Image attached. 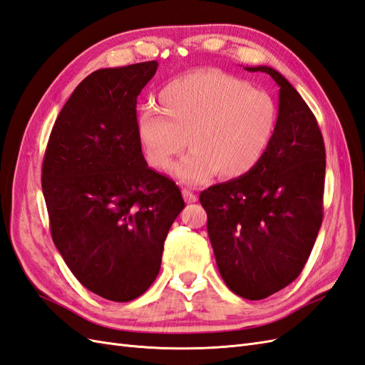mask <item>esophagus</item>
I'll list each match as a JSON object with an SVG mask.
<instances>
[{
	"mask_svg": "<svg viewBox=\"0 0 365 365\" xmlns=\"http://www.w3.org/2000/svg\"><path fill=\"white\" fill-rule=\"evenodd\" d=\"M182 195H183V199H185V202L186 203H194V202H197V195H195L191 190H182Z\"/></svg>",
	"mask_w": 365,
	"mask_h": 365,
	"instance_id": "1",
	"label": "esophagus"
}]
</instances>
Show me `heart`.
I'll use <instances>...</instances> for the list:
<instances>
[{"label": "heart", "mask_w": 365, "mask_h": 365, "mask_svg": "<svg viewBox=\"0 0 365 365\" xmlns=\"http://www.w3.org/2000/svg\"><path fill=\"white\" fill-rule=\"evenodd\" d=\"M158 108L137 112L135 134L148 163L185 185L210 182L217 173L237 179L255 170L272 143L277 108L267 92L217 69L173 78L157 93Z\"/></svg>", "instance_id": "obj_1"}]
</instances>
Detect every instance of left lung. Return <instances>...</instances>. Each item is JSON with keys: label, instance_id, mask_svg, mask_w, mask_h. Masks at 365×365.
Masks as SVG:
<instances>
[{"label": "left lung", "instance_id": "8db88e82", "mask_svg": "<svg viewBox=\"0 0 365 365\" xmlns=\"http://www.w3.org/2000/svg\"><path fill=\"white\" fill-rule=\"evenodd\" d=\"M279 85L274 137L248 174L200 192L208 236L223 282L237 296L259 301L301 274L322 223L325 146L310 108L269 66Z\"/></svg>", "mask_w": 365, "mask_h": 365}]
</instances>
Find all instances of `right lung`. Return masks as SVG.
Listing matches in <instances>:
<instances>
[{"mask_svg": "<svg viewBox=\"0 0 365 365\" xmlns=\"http://www.w3.org/2000/svg\"><path fill=\"white\" fill-rule=\"evenodd\" d=\"M157 68L92 72L55 120L43 160L55 247L81 285L114 302L151 287L185 208L179 186L148 166L135 134L137 97Z\"/></svg>", "mask_w": 365, "mask_h": 365, "instance_id": "right-lung-1", "label": "right lung"}]
</instances>
